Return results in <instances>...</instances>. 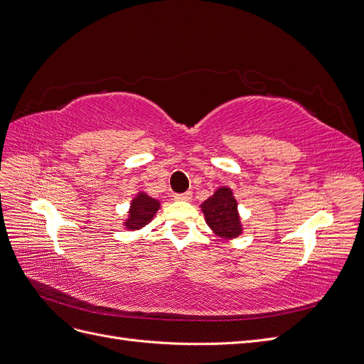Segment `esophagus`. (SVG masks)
Here are the masks:
<instances>
[{
	"mask_svg": "<svg viewBox=\"0 0 364 364\" xmlns=\"http://www.w3.org/2000/svg\"><path fill=\"white\" fill-rule=\"evenodd\" d=\"M173 199L174 200H191L193 194H191V191H186V193H182V194H174Z\"/></svg>",
	"mask_w": 364,
	"mask_h": 364,
	"instance_id": "obj_1",
	"label": "esophagus"
}]
</instances>
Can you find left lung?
<instances>
[{"label":"left lung","mask_w":364,"mask_h":364,"mask_svg":"<svg viewBox=\"0 0 364 364\" xmlns=\"http://www.w3.org/2000/svg\"><path fill=\"white\" fill-rule=\"evenodd\" d=\"M205 222L215 237L234 240L243 234V223L238 213V202L229 186H220L200 205Z\"/></svg>","instance_id":"8db88e82"}]
</instances>
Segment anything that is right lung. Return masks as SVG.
I'll list each match as a JSON object with an SVG mask.
<instances>
[{
    "label": "right lung",
    "mask_w": 364,
    "mask_h": 364,
    "mask_svg": "<svg viewBox=\"0 0 364 364\" xmlns=\"http://www.w3.org/2000/svg\"><path fill=\"white\" fill-rule=\"evenodd\" d=\"M161 202L153 199L147 193L138 191L134 199L130 200L127 218L123 222V226L127 230H138L149 225L153 217L159 211Z\"/></svg>",
    "instance_id": "1"
}]
</instances>
